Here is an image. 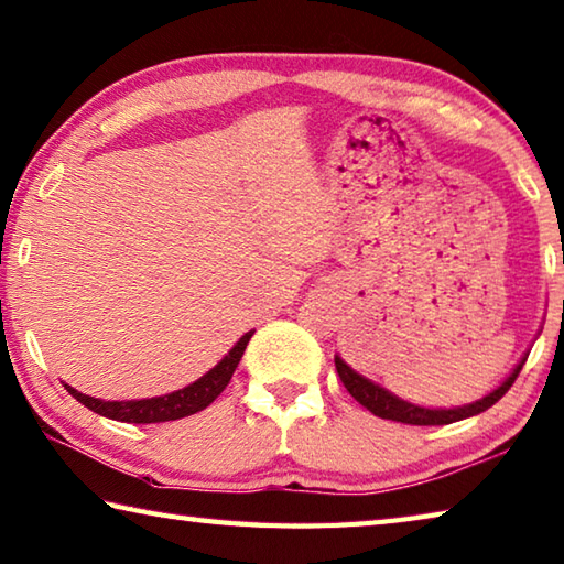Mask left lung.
Masks as SVG:
<instances>
[{
	"instance_id": "1",
	"label": "left lung",
	"mask_w": 564,
	"mask_h": 564,
	"mask_svg": "<svg viewBox=\"0 0 564 564\" xmlns=\"http://www.w3.org/2000/svg\"><path fill=\"white\" fill-rule=\"evenodd\" d=\"M528 359V351L521 357V361L516 364L513 371L506 377L494 391H489L484 399L474 401V403H465V405H455V408H427V405H417L411 401H403L399 395L391 393L389 389H383L381 383L371 381L367 377H361L359 371H355L349 364L335 355V367L345 389L355 395V399L371 411L373 415L386 417V421H395V423H405V425H447V423H457L465 421V417L479 415L491 408L501 395L511 389L518 373H521L523 364Z\"/></svg>"
}]
</instances>
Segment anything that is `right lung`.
<instances>
[{
    "label": "right lung",
    "instance_id": "obj_1",
    "mask_svg": "<svg viewBox=\"0 0 564 564\" xmlns=\"http://www.w3.org/2000/svg\"><path fill=\"white\" fill-rule=\"evenodd\" d=\"M253 329L239 337V341L231 347L227 355L219 359L213 369L203 373L200 379L183 386V389L165 393V395H153V399H139V401H102L95 399V395L80 393L73 386L63 383L75 401H80L85 408H90L93 413H99L105 417H112L119 423H165V421H178V417H187L193 413H200L213 403L219 393L225 391L229 383L231 373H235L237 364L245 355Z\"/></svg>",
    "mask_w": 564,
    "mask_h": 564
}]
</instances>
